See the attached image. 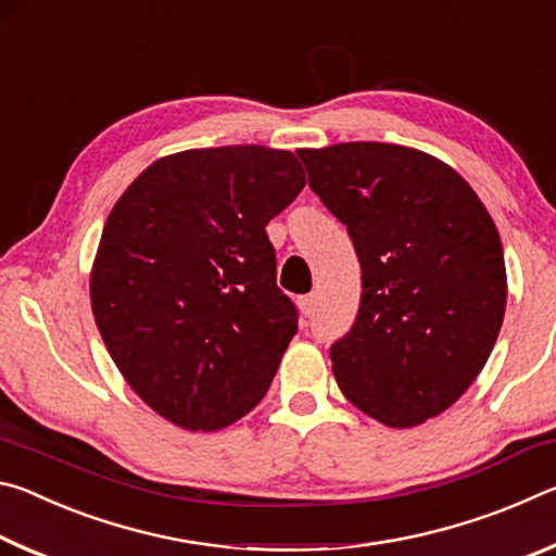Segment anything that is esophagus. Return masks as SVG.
<instances>
[{"label":"esophagus","mask_w":556,"mask_h":556,"mask_svg":"<svg viewBox=\"0 0 556 556\" xmlns=\"http://www.w3.org/2000/svg\"><path fill=\"white\" fill-rule=\"evenodd\" d=\"M299 314L301 316H312L314 314V306H316V296L314 294H306V296H299Z\"/></svg>","instance_id":"34e87169"}]
</instances>
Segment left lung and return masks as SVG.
Returning a JSON list of instances; mask_svg holds the SVG:
<instances>
[{
	"instance_id": "8db88e82",
	"label": "left lung",
	"mask_w": 556,
	"mask_h": 556,
	"mask_svg": "<svg viewBox=\"0 0 556 556\" xmlns=\"http://www.w3.org/2000/svg\"><path fill=\"white\" fill-rule=\"evenodd\" d=\"M361 260L357 318L331 348L345 400L390 429L425 425L478 378L507 299L491 213L446 162L384 142L296 152Z\"/></svg>"
}]
</instances>
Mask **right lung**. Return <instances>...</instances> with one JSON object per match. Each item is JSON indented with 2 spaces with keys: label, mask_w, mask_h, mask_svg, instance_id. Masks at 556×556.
<instances>
[{
  "label": "right lung",
  "mask_w": 556,
  "mask_h": 556,
  "mask_svg": "<svg viewBox=\"0 0 556 556\" xmlns=\"http://www.w3.org/2000/svg\"><path fill=\"white\" fill-rule=\"evenodd\" d=\"M306 186L287 149H186L110 211L90 306L122 378L159 417L220 431L265 397L296 333L267 223Z\"/></svg>",
  "instance_id": "right-lung-1"
}]
</instances>
